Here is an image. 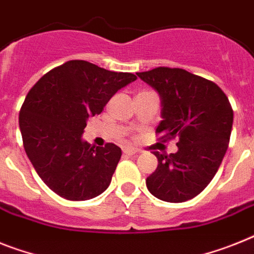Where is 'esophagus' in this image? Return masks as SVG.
<instances>
[{
  "instance_id": "34e87169",
  "label": "esophagus",
  "mask_w": 254,
  "mask_h": 254,
  "mask_svg": "<svg viewBox=\"0 0 254 254\" xmlns=\"http://www.w3.org/2000/svg\"><path fill=\"white\" fill-rule=\"evenodd\" d=\"M123 152L127 153V155H135V153H138L139 151H138L137 148H133V147H124Z\"/></svg>"
}]
</instances>
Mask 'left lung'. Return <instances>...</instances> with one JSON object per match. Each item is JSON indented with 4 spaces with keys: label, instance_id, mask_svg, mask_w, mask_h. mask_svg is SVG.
Here are the masks:
<instances>
[{
    "label": "left lung",
    "instance_id": "left-lung-1",
    "mask_svg": "<svg viewBox=\"0 0 254 254\" xmlns=\"http://www.w3.org/2000/svg\"><path fill=\"white\" fill-rule=\"evenodd\" d=\"M138 77L159 93L161 119L156 133L178 138L176 153L157 151L156 170L147 189L168 203H183L199 195L216 176L231 135L234 112L221 87L181 68L159 67Z\"/></svg>",
    "mask_w": 254,
    "mask_h": 254
}]
</instances>
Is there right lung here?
<instances>
[{
  "label": "right lung",
  "instance_id": "right-lung-1",
  "mask_svg": "<svg viewBox=\"0 0 254 254\" xmlns=\"http://www.w3.org/2000/svg\"><path fill=\"white\" fill-rule=\"evenodd\" d=\"M137 76L85 61H69L44 74L25 97L19 127L28 159L45 185L67 200L93 199L110 186L121 148L82 139L87 119Z\"/></svg>",
  "mask_w": 254,
  "mask_h": 254
}]
</instances>
